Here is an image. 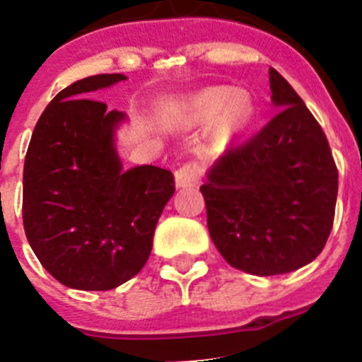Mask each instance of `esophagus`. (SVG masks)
Segmentation results:
<instances>
[{"mask_svg": "<svg viewBox=\"0 0 362 362\" xmlns=\"http://www.w3.org/2000/svg\"><path fill=\"white\" fill-rule=\"evenodd\" d=\"M199 178H202V166L196 160L182 164L175 171V180H177L178 187H194V185H198Z\"/></svg>", "mask_w": 362, "mask_h": 362, "instance_id": "esophagus-1", "label": "esophagus"}]
</instances>
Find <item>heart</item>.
I'll return each instance as SVG.
<instances>
[{
  "instance_id": "1",
  "label": "heart",
  "mask_w": 362,
  "mask_h": 362,
  "mask_svg": "<svg viewBox=\"0 0 362 362\" xmlns=\"http://www.w3.org/2000/svg\"><path fill=\"white\" fill-rule=\"evenodd\" d=\"M171 117L182 125L212 122L210 141L214 148L228 145L244 131L255 117V106L249 95L231 86H212L189 97L171 110Z\"/></svg>"
}]
</instances>
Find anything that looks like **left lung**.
<instances>
[{
	"mask_svg": "<svg viewBox=\"0 0 362 362\" xmlns=\"http://www.w3.org/2000/svg\"><path fill=\"white\" fill-rule=\"evenodd\" d=\"M265 127L230 146L199 187L210 237L231 267L286 274L313 262L334 223L338 168L325 132L288 81L270 69Z\"/></svg>",
	"mask_w": 362,
	"mask_h": 362,
	"instance_id": "obj_1",
	"label": "left lung"
}]
</instances>
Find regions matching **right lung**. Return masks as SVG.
I'll return each instance as SVG.
<instances>
[{
    "instance_id": "obj_1",
    "label": "right lung",
    "mask_w": 362,
    "mask_h": 362,
    "mask_svg": "<svg viewBox=\"0 0 362 362\" xmlns=\"http://www.w3.org/2000/svg\"><path fill=\"white\" fill-rule=\"evenodd\" d=\"M124 79L99 74L62 90L38 118L24 159L28 242L69 288L111 290L134 278L175 192L173 173L163 168L122 171L113 134L125 115L88 99Z\"/></svg>"
}]
</instances>
